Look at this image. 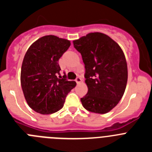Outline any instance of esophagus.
<instances>
[{
	"mask_svg": "<svg viewBox=\"0 0 152 152\" xmlns=\"http://www.w3.org/2000/svg\"><path fill=\"white\" fill-rule=\"evenodd\" d=\"M81 78H80V77H77V78L75 79V81H76V82H77V84H80V82H81Z\"/></svg>",
	"mask_w": 152,
	"mask_h": 152,
	"instance_id": "1",
	"label": "esophagus"
}]
</instances>
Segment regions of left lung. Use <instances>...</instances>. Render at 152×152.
<instances>
[{"label":"left lung","mask_w":152,"mask_h":152,"mask_svg":"<svg viewBox=\"0 0 152 152\" xmlns=\"http://www.w3.org/2000/svg\"><path fill=\"white\" fill-rule=\"evenodd\" d=\"M85 67L88 94L80 98L90 112L107 113L116 107L126 90L128 70L125 55L107 35L91 33L73 41Z\"/></svg>","instance_id":"obj_1"}]
</instances>
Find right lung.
<instances>
[{"instance_id":"add662e5","label":"right lung","mask_w":152,"mask_h":152,"mask_svg":"<svg viewBox=\"0 0 152 152\" xmlns=\"http://www.w3.org/2000/svg\"><path fill=\"white\" fill-rule=\"evenodd\" d=\"M71 45L69 40L45 36L29 46L22 63L21 87L28 105L41 114L54 113L64 106L76 85L60 75L58 60Z\"/></svg>"}]
</instances>
